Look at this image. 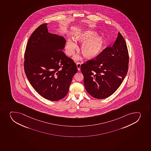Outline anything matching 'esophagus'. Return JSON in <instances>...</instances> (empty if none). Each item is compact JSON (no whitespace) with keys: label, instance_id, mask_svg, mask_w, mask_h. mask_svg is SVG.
Instances as JSON below:
<instances>
[{"label":"esophagus","instance_id":"esophagus-1","mask_svg":"<svg viewBox=\"0 0 151 151\" xmlns=\"http://www.w3.org/2000/svg\"><path fill=\"white\" fill-rule=\"evenodd\" d=\"M77 67V69H78V71L80 70V67H81V63L80 62H78L76 63Z\"/></svg>","mask_w":151,"mask_h":151}]
</instances>
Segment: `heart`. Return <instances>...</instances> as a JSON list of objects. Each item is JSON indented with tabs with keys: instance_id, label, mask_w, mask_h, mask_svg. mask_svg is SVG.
Segmentation results:
<instances>
[{
	"instance_id": "1",
	"label": "heart",
	"mask_w": 151,
	"mask_h": 151,
	"mask_svg": "<svg viewBox=\"0 0 151 151\" xmlns=\"http://www.w3.org/2000/svg\"><path fill=\"white\" fill-rule=\"evenodd\" d=\"M96 35V32L88 30L78 33L76 35L77 40L81 41L86 40L81 46V51L86 58H92L96 57L104 47V39L101 37H93ZM77 47V45L75 42L71 39H69L66 45V53L67 55H72ZM75 58L78 59L79 57L76 56Z\"/></svg>"
}]
</instances>
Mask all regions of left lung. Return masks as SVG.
<instances>
[{
    "instance_id": "8db88e82",
    "label": "left lung",
    "mask_w": 151,
    "mask_h": 151,
    "mask_svg": "<svg viewBox=\"0 0 151 151\" xmlns=\"http://www.w3.org/2000/svg\"><path fill=\"white\" fill-rule=\"evenodd\" d=\"M129 56L127 45L119 32L112 47L81 66L84 86L93 97L104 99L116 91L127 75Z\"/></svg>"
}]
</instances>
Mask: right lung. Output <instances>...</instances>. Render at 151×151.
Instances as JSON below:
<instances>
[{
	"instance_id": "obj_1",
	"label": "right lung",
	"mask_w": 151,
	"mask_h": 151,
	"mask_svg": "<svg viewBox=\"0 0 151 151\" xmlns=\"http://www.w3.org/2000/svg\"><path fill=\"white\" fill-rule=\"evenodd\" d=\"M47 25L39 26L29 38L24 69L30 84L41 96L57 101L66 96L78 70L73 60L62 51L65 38L48 32Z\"/></svg>"
}]
</instances>
